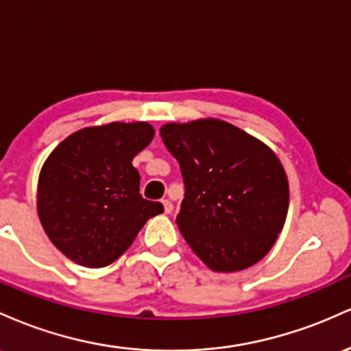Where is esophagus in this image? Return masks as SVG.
<instances>
[{
	"instance_id": "1",
	"label": "esophagus",
	"mask_w": 351,
	"mask_h": 351,
	"mask_svg": "<svg viewBox=\"0 0 351 351\" xmlns=\"http://www.w3.org/2000/svg\"><path fill=\"white\" fill-rule=\"evenodd\" d=\"M162 206H164V212H165V214H172V210H174V206H172L171 200L164 199V200H162Z\"/></svg>"
}]
</instances>
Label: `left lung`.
Returning a JSON list of instances; mask_svg holds the SVG:
<instances>
[{
  "mask_svg": "<svg viewBox=\"0 0 351 351\" xmlns=\"http://www.w3.org/2000/svg\"><path fill=\"white\" fill-rule=\"evenodd\" d=\"M184 179L177 226L215 271H237L265 257L289 210V180L277 156L250 134L204 119L160 128Z\"/></svg>",
  "mask_w": 351,
  "mask_h": 351,
  "instance_id": "left-lung-1",
  "label": "left lung"
}]
</instances>
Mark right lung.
I'll list each match as a JSON object with an SVG mask.
<instances>
[{"instance_id":"1","label":"right lung","mask_w":351,"mask_h":351,"mask_svg":"<svg viewBox=\"0 0 351 351\" xmlns=\"http://www.w3.org/2000/svg\"><path fill=\"white\" fill-rule=\"evenodd\" d=\"M154 137L147 123H111L71 134L51 152L38 182L43 228L66 257L106 267L119 258L160 202L143 199L131 164Z\"/></svg>"}]
</instances>
